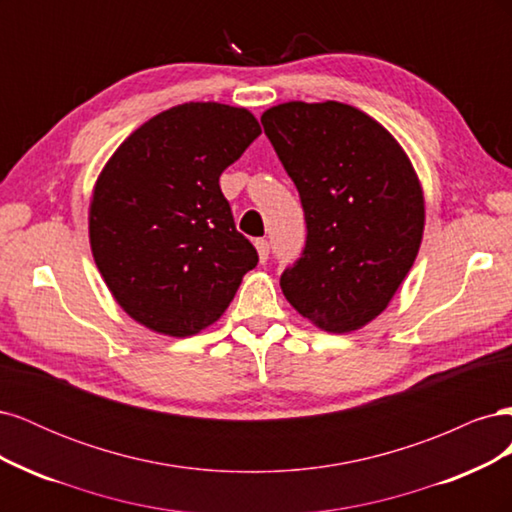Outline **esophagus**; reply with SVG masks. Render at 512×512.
<instances>
[{
  "label": "esophagus",
  "mask_w": 512,
  "mask_h": 512,
  "mask_svg": "<svg viewBox=\"0 0 512 512\" xmlns=\"http://www.w3.org/2000/svg\"><path fill=\"white\" fill-rule=\"evenodd\" d=\"M256 250H258V256H260V260L265 262L267 258H269V241L267 239H256Z\"/></svg>",
  "instance_id": "34e87169"
}]
</instances>
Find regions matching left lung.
<instances>
[{
	"label": "left lung",
	"mask_w": 512,
	"mask_h": 512,
	"mask_svg": "<svg viewBox=\"0 0 512 512\" xmlns=\"http://www.w3.org/2000/svg\"><path fill=\"white\" fill-rule=\"evenodd\" d=\"M262 128L305 213V247L280 286L329 333L365 327L389 305L423 239V190L378 121L342 102H286Z\"/></svg>",
	"instance_id": "1"
}]
</instances>
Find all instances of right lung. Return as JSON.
Returning a JSON list of instances; mask_svg holds the SVG:
<instances>
[{"label": "right lung", "mask_w": 512, "mask_h": 512, "mask_svg": "<svg viewBox=\"0 0 512 512\" xmlns=\"http://www.w3.org/2000/svg\"><path fill=\"white\" fill-rule=\"evenodd\" d=\"M258 136L245 108L188 102L143 123L106 162L89 207L91 252L115 301L147 329L203 331L258 265L220 190Z\"/></svg>", "instance_id": "right-lung-1"}]
</instances>
